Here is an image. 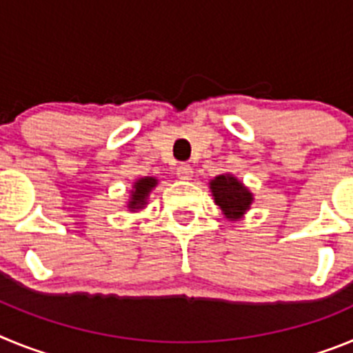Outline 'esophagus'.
<instances>
[{
    "instance_id": "obj_1",
    "label": "esophagus",
    "mask_w": 353,
    "mask_h": 353,
    "mask_svg": "<svg viewBox=\"0 0 353 353\" xmlns=\"http://www.w3.org/2000/svg\"><path fill=\"white\" fill-rule=\"evenodd\" d=\"M192 173H194V171H192V166L191 164H185V162L176 168V176H179L180 180H185V182L192 179Z\"/></svg>"
}]
</instances>
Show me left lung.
Returning <instances> with one entry per match:
<instances>
[{
	"instance_id": "left-lung-1",
	"label": "left lung",
	"mask_w": 353,
	"mask_h": 353,
	"mask_svg": "<svg viewBox=\"0 0 353 353\" xmlns=\"http://www.w3.org/2000/svg\"><path fill=\"white\" fill-rule=\"evenodd\" d=\"M210 191L215 205L230 221L240 219L252 203V192L233 174H219L210 180Z\"/></svg>"
}]
</instances>
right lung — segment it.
I'll return each mask as SVG.
<instances>
[{
    "label": "right lung",
    "mask_w": 353,
    "mask_h": 353,
    "mask_svg": "<svg viewBox=\"0 0 353 353\" xmlns=\"http://www.w3.org/2000/svg\"><path fill=\"white\" fill-rule=\"evenodd\" d=\"M157 185V179L154 176H145V179H139L134 182L132 191H130V199L127 207H129L130 212H138L141 208H145L146 199H148V194L152 192V189Z\"/></svg>",
    "instance_id": "1"
}]
</instances>
